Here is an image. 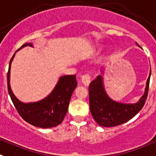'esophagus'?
<instances>
[{"instance_id": "1", "label": "esophagus", "mask_w": 156, "mask_h": 156, "mask_svg": "<svg viewBox=\"0 0 156 156\" xmlns=\"http://www.w3.org/2000/svg\"><path fill=\"white\" fill-rule=\"evenodd\" d=\"M82 83L85 85L86 86H88L90 83V76H89V74H84L82 76Z\"/></svg>"}]
</instances>
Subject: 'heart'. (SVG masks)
I'll return each instance as SVG.
<instances>
[{"instance_id":"1","label":"heart","mask_w":156,"mask_h":156,"mask_svg":"<svg viewBox=\"0 0 156 156\" xmlns=\"http://www.w3.org/2000/svg\"><path fill=\"white\" fill-rule=\"evenodd\" d=\"M101 48H99V49H98V51H97V52H101Z\"/></svg>"}]
</instances>
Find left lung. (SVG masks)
Wrapping results in <instances>:
<instances>
[{"label": "left lung", "mask_w": 156, "mask_h": 156, "mask_svg": "<svg viewBox=\"0 0 156 156\" xmlns=\"http://www.w3.org/2000/svg\"><path fill=\"white\" fill-rule=\"evenodd\" d=\"M101 74H104L103 69ZM150 77L151 70L144 93L140 100L135 104H124L113 101L108 97L104 89L103 76L98 75L89 86V107L95 121L101 126L112 127L121 125L134 117L144 105L148 93Z\"/></svg>", "instance_id": "obj_1"}]
</instances>
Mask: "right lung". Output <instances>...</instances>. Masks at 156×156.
Here are the masks:
<instances>
[{"instance_id":"right-lung-1","label":"right lung","mask_w":156,"mask_h":156,"mask_svg":"<svg viewBox=\"0 0 156 156\" xmlns=\"http://www.w3.org/2000/svg\"><path fill=\"white\" fill-rule=\"evenodd\" d=\"M26 46L34 47L32 43H27L23 44L20 48H24ZM16 52L11 59L7 74L8 90L16 109L26 122L34 126L51 128L59 125L67 114L70 97L78 85L76 76L63 75L59 77V81L53 90L41 101L30 103L22 102L16 98L10 86L11 64Z\"/></svg>"}]
</instances>
